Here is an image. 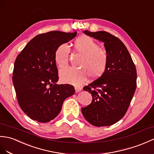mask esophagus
I'll return each instance as SVG.
<instances>
[{
    "instance_id": "esophagus-1",
    "label": "esophagus",
    "mask_w": 154,
    "mask_h": 154,
    "mask_svg": "<svg viewBox=\"0 0 154 154\" xmlns=\"http://www.w3.org/2000/svg\"><path fill=\"white\" fill-rule=\"evenodd\" d=\"M81 88H80V87H75V92L76 93H77V92H80L81 91Z\"/></svg>"
}]
</instances>
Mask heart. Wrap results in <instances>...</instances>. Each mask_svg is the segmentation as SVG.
<instances>
[{
  "mask_svg": "<svg viewBox=\"0 0 154 154\" xmlns=\"http://www.w3.org/2000/svg\"><path fill=\"white\" fill-rule=\"evenodd\" d=\"M75 51L83 55L78 63L81 69L66 67L60 71V79L63 83L80 85L85 83L88 76L91 79H97L106 72L108 63L107 53L100 50V46L93 38L82 35L74 42ZM70 48L66 43L60 45L56 48L54 60L60 68L67 65Z\"/></svg>",
  "mask_w": 154,
  "mask_h": 154,
  "instance_id": "heart-1",
  "label": "heart"
}]
</instances>
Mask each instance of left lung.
<instances>
[{"label": "left lung", "mask_w": 154, "mask_h": 154, "mask_svg": "<svg viewBox=\"0 0 154 154\" xmlns=\"http://www.w3.org/2000/svg\"><path fill=\"white\" fill-rule=\"evenodd\" d=\"M83 33L103 42L108 57V67L102 77L83 88L92 100L81 108L84 117L96 127L109 126L126 113L137 88V70L126 46L106 31Z\"/></svg>", "instance_id": "1"}]
</instances>
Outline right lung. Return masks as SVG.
<instances>
[{
  "mask_svg": "<svg viewBox=\"0 0 154 154\" xmlns=\"http://www.w3.org/2000/svg\"><path fill=\"white\" fill-rule=\"evenodd\" d=\"M77 32L50 31L28 42L14 63L12 81L17 102L31 119L47 123L58 116L63 101L75 93L73 86L58 85L56 48L75 37Z\"/></svg>",
  "mask_w": 154,
  "mask_h": 154,
  "instance_id": "right-lung-1",
  "label": "right lung"
}]
</instances>
